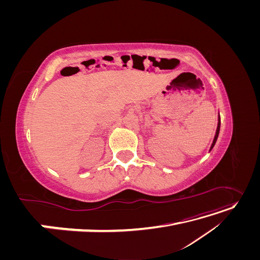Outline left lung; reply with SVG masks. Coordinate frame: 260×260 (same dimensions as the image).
I'll return each mask as SVG.
<instances>
[{
	"label": "left lung",
	"instance_id": "1",
	"mask_svg": "<svg viewBox=\"0 0 260 260\" xmlns=\"http://www.w3.org/2000/svg\"><path fill=\"white\" fill-rule=\"evenodd\" d=\"M219 131H220V116H218V125H217L216 135H215L214 141H212V144H211V146H210V149H209V151H211L212 147H214V146H215V144H216V141H217V139H218V136H219Z\"/></svg>",
	"mask_w": 260,
	"mask_h": 260
}]
</instances>
